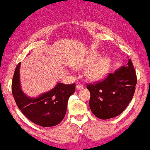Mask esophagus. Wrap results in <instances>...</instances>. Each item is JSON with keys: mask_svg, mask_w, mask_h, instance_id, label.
Returning <instances> with one entry per match:
<instances>
[{"mask_svg": "<svg viewBox=\"0 0 150 150\" xmlns=\"http://www.w3.org/2000/svg\"><path fill=\"white\" fill-rule=\"evenodd\" d=\"M83 88V86L81 84H78L76 85V89L77 90H82Z\"/></svg>", "mask_w": 150, "mask_h": 150, "instance_id": "34e87169", "label": "esophagus"}]
</instances>
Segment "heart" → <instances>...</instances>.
<instances>
[{
	"label": "heart",
	"mask_w": 150,
	"mask_h": 150,
	"mask_svg": "<svg viewBox=\"0 0 150 150\" xmlns=\"http://www.w3.org/2000/svg\"><path fill=\"white\" fill-rule=\"evenodd\" d=\"M97 52L90 53L74 64L76 69L88 67L85 72L86 78L91 81H99L106 76L110 71L111 60L108 57H101Z\"/></svg>",
	"instance_id": "obj_1"
}]
</instances>
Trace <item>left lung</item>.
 <instances>
[{
    "instance_id": "1",
    "label": "left lung",
    "mask_w": 150,
    "mask_h": 150,
    "mask_svg": "<svg viewBox=\"0 0 150 150\" xmlns=\"http://www.w3.org/2000/svg\"><path fill=\"white\" fill-rule=\"evenodd\" d=\"M137 83L134 65L128 63L109 74L104 81L90 84V108L96 117L107 120L116 117L124 111L132 101Z\"/></svg>"
}]
</instances>
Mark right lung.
I'll list each match as a JSON object with an SVG mask.
<instances>
[{
    "label": "right lung",
    "instance_id": "1",
    "mask_svg": "<svg viewBox=\"0 0 150 150\" xmlns=\"http://www.w3.org/2000/svg\"><path fill=\"white\" fill-rule=\"evenodd\" d=\"M20 66L21 62L16 66L12 83V95L18 108L28 119L40 126L58 125L65 115L68 99L75 92V84L58 83L53 89L38 97H28L21 89Z\"/></svg>",
    "mask_w": 150,
    "mask_h": 150
}]
</instances>
